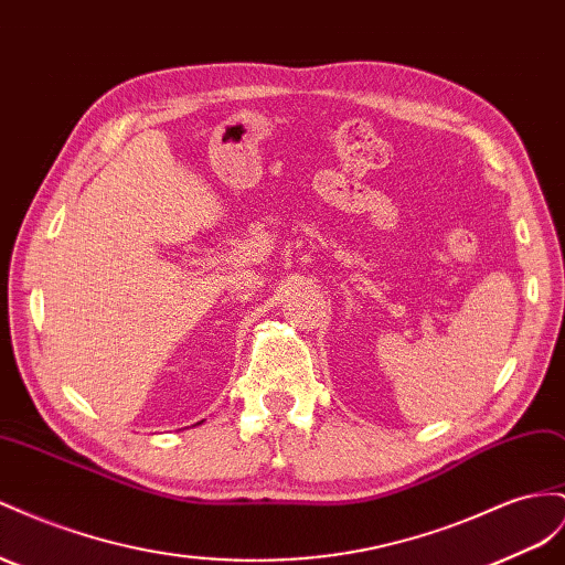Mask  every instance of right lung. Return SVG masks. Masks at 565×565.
<instances>
[{
    "instance_id": "add662e5",
    "label": "right lung",
    "mask_w": 565,
    "mask_h": 565,
    "mask_svg": "<svg viewBox=\"0 0 565 565\" xmlns=\"http://www.w3.org/2000/svg\"><path fill=\"white\" fill-rule=\"evenodd\" d=\"M196 425H200V423H196Z\"/></svg>"
}]
</instances>
